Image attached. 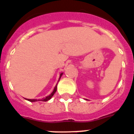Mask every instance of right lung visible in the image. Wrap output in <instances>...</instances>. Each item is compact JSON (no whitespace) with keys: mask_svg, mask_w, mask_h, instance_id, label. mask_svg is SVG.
<instances>
[{"mask_svg":"<svg viewBox=\"0 0 134 134\" xmlns=\"http://www.w3.org/2000/svg\"><path fill=\"white\" fill-rule=\"evenodd\" d=\"M63 74V73H61V74H60V77H59V79H58V82H59V80H60V77H61L62 75ZM57 84H58V83L57 84V85L55 86L54 88L53 91H52V93L50 94V95H49L48 96L46 97H44V98L41 99H25L28 100V101H29V102H38V101H41V102H47V101H48V100H50V99L52 97V96H53L54 95V93H56V91H57Z\"/></svg>","mask_w":134,"mask_h":134,"instance_id":"1","label":"right lung"}]
</instances>
